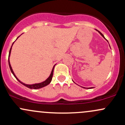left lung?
Masks as SVG:
<instances>
[{
    "mask_svg": "<svg viewBox=\"0 0 125 125\" xmlns=\"http://www.w3.org/2000/svg\"><path fill=\"white\" fill-rule=\"evenodd\" d=\"M97 31H98V30H97ZM98 31V32H99V33L101 34V36H103V37H104V38H105V37H104V35H103V34H102V33H101V32H100V31ZM93 88V87L90 88Z\"/></svg>",
    "mask_w": 125,
    "mask_h": 125,
    "instance_id": "8db88e82",
    "label": "left lung"
}]
</instances>
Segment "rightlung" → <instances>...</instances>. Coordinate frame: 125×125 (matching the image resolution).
Segmentation results:
<instances>
[{
    "label": "right lung",
    "mask_w": 125,
    "mask_h": 125,
    "mask_svg": "<svg viewBox=\"0 0 125 125\" xmlns=\"http://www.w3.org/2000/svg\"><path fill=\"white\" fill-rule=\"evenodd\" d=\"M18 38H16V39H18ZM13 44H12V45H13ZM12 47L10 48V50H9V58H8V62H9V68H10V71H11V72L12 73V74L13 75V76H15V77L16 78V79H17L18 81L19 82L21 83H22V85H24V86H25V87L29 88L30 89H39V88H42L44 87H45V86L47 85H49V83H51L52 81V77H53V70H54V66H53V69H52V72L51 73H50V76H49V77L47 78V79H46V81H44V82H42V83H35V84H32V85H28V84H25V83H22L21 81H20V80H19L18 79L17 77L16 76V75H15L14 72H13V70L12 69V67H11V65H10V62H9V56H10V52H11V49H12Z\"/></svg>",
    "instance_id": "obj_1"
}]
</instances>
